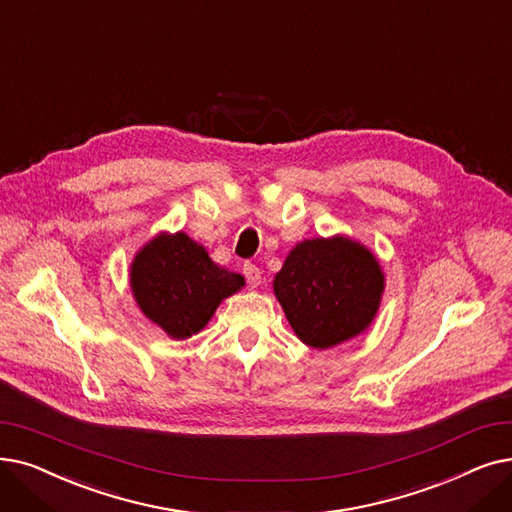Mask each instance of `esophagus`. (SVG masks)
<instances>
[{
  "mask_svg": "<svg viewBox=\"0 0 512 512\" xmlns=\"http://www.w3.org/2000/svg\"><path fill=\"white\" fill-rule=\"evenodd\" d=\"M242 274H244V278H247V282H249L253 288L261 284V270L257 268L255 263H244V265H242Z\"/></svg>",
  "mask_w": 512,
  "mask_h": 512,
  "instance_id": "obj_1",
  "label": "esophagus"
}]
</instances>
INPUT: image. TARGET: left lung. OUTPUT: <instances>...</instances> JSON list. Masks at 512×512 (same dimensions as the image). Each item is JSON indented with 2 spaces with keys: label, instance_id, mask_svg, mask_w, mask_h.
Listing matches in <instances>:
<instances>
[{
  "label": "left lung",
  "instance_id": "obj_1",
  "mask_svg": "<svg viewBox=\"0 0 512 512\" xmlns=\"http://www.w3.org/2000/svg\"><path fill=\"white\" fill-rule=\"evenodd\" d=\"M381 265L349 238L305 240L276 274L274 293L309 347L339 345L372 322L383 295Z\"/></svg>",
  "mask_w": 512,
  "mask_h": 512
}]
</instances>
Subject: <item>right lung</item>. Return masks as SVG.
<instances>
[{"label": "right lung", "mask_w": 512, "mask_h": 512, "mask_svg": "<svg viewBox=\"0 0 512 512\" xmlns=\"http://www.w3.org/2000/svg\"><path fill=\"white\" fill-rule=\"evenodd\" d=\"M242 284L240 274L219 268L184 232L150 240L131 263L138 305L173 339H188L201 330L221 299Z\"/></svg>", "instance_id": "right-lung-1"}]
</instances>
